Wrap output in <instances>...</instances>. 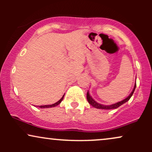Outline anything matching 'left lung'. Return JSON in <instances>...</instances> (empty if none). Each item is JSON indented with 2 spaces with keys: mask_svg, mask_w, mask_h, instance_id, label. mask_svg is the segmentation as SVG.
<instances>
[{
  "mask_svg": "<svg viewBox=\"0 0 152 152\" xmlns=\"http://www.w3.org/2000/svg\"><path fill=\"white\" fill-rule=\"evenodd\" d=\"M136 86H137V84H135V86H134V88L133 91H132V92L131 93L130 95L129 96L127 97L126 99H124V100L121 101V102L116 103V104H111V105H109V106H104V105H102V104H99V103L95 102V101H94V99L91 98V96L89 95V93H88V91L87 92V94H86L87 101H88V102L89 103V104H91V105L92 106H94V107H95L96 109H116V108L119 107V106H121L122 104H124V103H126V102H128V101L129 100L131 97H132V96L133 95L134 90H135Z\"/></svg>",
  "mask_w": 152,
  "mask_h": 152,
  "instance_id": "8db88e82",
  "label": "left lung"
}]
</instances>
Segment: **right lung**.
Returning a JSON list of instances; mask_svg holds the SVG:
<instances>
[{
  "label": "right lung",
  "instance_id": "add662e5",
  "mask_svg": "<svg viewBox=\"0 0 152 152\" xmlns=\"http://www.w3.org/2000/svg\"><path fill=\"white\" fill-rule=\"evenodd\" d=\"M64 95L63 96H62V98L60 100L58 101V102H57L56 103H55V104H51V105H44V106H40V107H41V108H50V107H55V106H56L57 105H58V104H60V103L62 102V100H63V99H64Z\"/></svg>",
  "mask_w": 152,
  "mask_h": 152
}]
</instances>
